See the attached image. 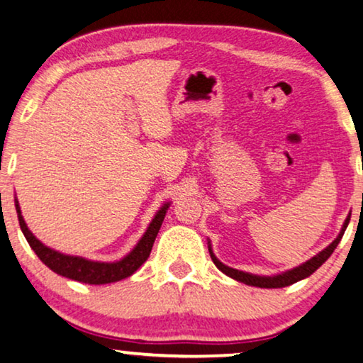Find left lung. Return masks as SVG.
Masks as SVG:
<instances>
[{
    "instance_id": "1",
    "label": "left lung",
    "mask_w": 363,
    "mask_h": 363,
    "mask_svg": "<svg viewBox=\"0 0 363 363\" xmlns=\"http://www.w3.org/2000/svg\"><path fill=\"white\" fill-rule=\"evenodd\" d=\"M349 220L350 218H347V220L344 221V226H342V230H340L339 236L331 242V245L326 247V250H323L320 254H316L315 257H311L310 261H306L305 264H301V266L291 269V270H289V272H285V274L274 275V277H261V275H252V274H247V272H241V270H236V269H231L228 266H225V264H221L218 259L215 257V254L212 252V247L208 246L210 257H212L213 264L221 270V272L226 274L231 279L238 280V282H242V284L252 285V286H261V289H282V286H289L291 284L298 282V280L310 277V275L315 272L316 269H320L323 264L328 261L329 256H331V254L334 252V250H336V247H337L340 238L344 236V231H345V228H347Z\"/></svg>"
}]
</instances>
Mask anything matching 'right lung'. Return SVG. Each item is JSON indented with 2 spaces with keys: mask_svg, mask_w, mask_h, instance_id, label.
<instances>
[{
  "mask_svg": "<svg viewBox=\"0 0 363 363\" xmlns=\"http://www.w3.org/2000/svg\"><path fill=\"white\" fill-rule=\"evenodd\" d=\"M169 207V203H164L163 208L155 215L153 221H151L147 233L143 235L142 240L138 241V245L135 246V250L117 262H94L88 261V259L77 257V256H67L58 251H53L50 247L43 246L37 238L30 233L27 228L26 221L21 215V208L18 200H16V212H18V220L21 225V230L26 236L29 246L34 250V252L39 256L40 261L45 264L48 269H52L53 272L63 277L78 280V282L89 284V285H102V284H112L118 282V280L130 277L135 270H137L142 264L150 257L151 247L156 240V235L163 223L166 210Z\"/></svg>",
  "mask_w": 363,
  "mask_h": 363,
  "instance_id": "1",
  "label": "right lung"
}]
</instances>
